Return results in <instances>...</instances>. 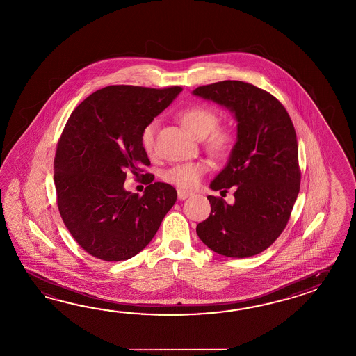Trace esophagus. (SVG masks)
<instances>
[{
  "instance_id": "obj_1",
  "label": "esophagus",
  "mask_w": 356,
  "mask_h": 356,
  "mask_svg": "<svg viewBox=\"0 0 356 356\" xmlns=\"http://www.w3.org/2000/svg\"><path fill=\"white\" fill-rule=\"evenodd\" d=\"M192 193L187 192V191L178 190V199L183 201V200L188 199Z\"/></svg>"
}]
</instances>
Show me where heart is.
I'll list each match as a JSON object with an SVG mask.
<instances>
[{"mask_svg": "<svg viewBox=\"0 0 356 356\" xmlns=\"http://www.w3.org/2000/svg\"><path fill=\"white\" fill-rule=\"evenodd\" d=\"M183 127L197 140H205L207 149L216 157L228 156L234 149L236 136L231 131L216 129L219 124V116L207 106H191L184 108L179 114ZM157 122L152 120L146 125L141 133V143L147 154H152L155 149V134ZM207 172V166L202 163H182L166 169L163 178L164 181L174 184L182 190H192L199 184L200 179Z\"/></svg>", "mask_w": 356, "mask_h": 356, "instance_id": "1", "label": "heart"}]
</instances>
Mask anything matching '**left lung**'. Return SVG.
<instances>
[{"instance_id":"left-lung-1","label":"left lung","mask_w":356,"mask_h":356,"mask_svg":"<svg viewBox=\"0 0 356 356\" xmlns=\"http://www.w3.org/2000/svg\"><path fill=\"white\" fill-rule=\"evenodd\" d=\"M192 95L228 108L237 122L234 149L210 183L213 191L236 186L234 202L207 196L211 213L197 224V236L219 255L254 257L280 237L298 199L295 128L281 102L250 83H213Z\"/></svg>"}]
</instances>
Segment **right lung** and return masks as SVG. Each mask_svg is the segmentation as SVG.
I'll use <instances>...</instances> for the list:
<instances>
[{
    "instance_id": "1",
    "label": "right lung",
    "mask_w": 356,
    "mask_h": 356,
    "mask_svg": "<svg viewBox=\"0 0 356 356\" xmlns=\"http://www.w3.org/2000/svg\"><path fill=\"white\" fill-rule=\"evenodd\" d=\"M108 86L93 92L67 120L55 155L60 215L79 246L105 261L128 260L149 245L177 200L170 184L155 182L142 197L124 188V172L149 165L142 129L181 93Z\"/></svg>"
}]
</instances>
